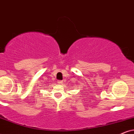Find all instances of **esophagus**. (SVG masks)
Returning a JSON list of instances; mask_svg holds the SVG:
<instances>
[{
    "mask_svg": "<svg viewBox=\"0 0 134 134\" xmlns=\"http://www.w3.org/2000/svg\"><path fill=\"white\" fill-rule=\"evenodd\" d=\"M57 83L59 85H61L62 83V80H58L57 81Z\"/></svg>",
    "mask_w": 134,
    "mask_h": 134,
    "instance_id": "obj_1",
    "label": "esophagus"
}]
</instances>
